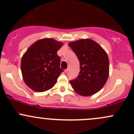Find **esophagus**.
Segmentation results:
<instances>
[{
  "label": "esophagus",
  "mask_w": 134,
  "mask_h": 134,
  "mask_svg": "<svg viewBox=\"0 0 134 134\" xmlns=\"http://www.w3.org/2000/svg\"><path fill=\"white\" fill-rule=\"evenodd\" d=\"M64 71H65V73H67V72L69 71V68H67V69H65V70H64Z\"/></svg>",
  "instance_id": "1"
}]
</instances>
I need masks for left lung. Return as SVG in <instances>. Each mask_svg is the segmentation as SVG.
<instances>
[{"mask_svg":"<svg viewBox=\"0 0 134 134\" xmlns=\"http://www.w3.org/2000/svg\"><path fill=\"white\" fill-rule=\"evenodd\" d=\"M80 62L76 79L70 81L78 94L90 96L100 91L109 76V59L107 52L96 41L81 39L69 43Z\"/></svg>","mask_w":134,"mask_h":134,"instance_id":"left-lung-1","label":"left lung"}]
</instances>
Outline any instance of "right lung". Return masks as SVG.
<instances>
[{"label":"right lung","instance_id":"1","mask_svg":"<svg viewBox=\"0 0 134 134\" xmlns=\"http://www.w3.org/2000/svg\"><path fill=\"white\" fill-rule=\"evenodd\" d=\"M62 46L60 41L43 38L31 44L23 55L21 62L23 80L34 91L44 92L54 86L64 71L57 55Z\"/></svg>","mask_w":134,"mask_h":134}]
</instances>
